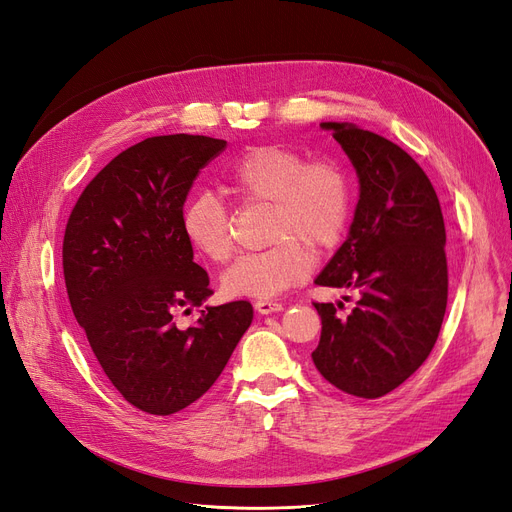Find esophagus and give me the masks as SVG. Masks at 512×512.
<instances>
[{
	"mask_svg": "<svg viewBox=\"0 0 512 512\" xmlns=\"http://www.w3.org/2000/svg\"><path fill=\"white\" fill-rule=\"evenodd\" d=\"M255 310L259 314H272V312H280L282 304H278V301H272V299H257L255 301Z\"/></svg>",
	"mask_w": 512,
	"mask_h": 512,
	"instance_id": "1",
	"label": "esophagus"
}]
</instances>
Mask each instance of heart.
<instances>
[{
  "label": "heart",
  "instance_id": "heart-1",
  "mask_svg": "<svg viewBox=\"0 0 512 512\" xmlns=\"http://www.w3.org/2000/svg\"><path fill=\"white\" fill-rule=\"evenodd\" d=\"M223 181L242 202L270 204L268 249L246 253L221 276L227 297L270 299L301 280L314 266V253L342 240L352 215V181L335 160H308L282 145L246 149L223 168ZM185 240L202 257L225 263L234 251L230 215L211 192H198L181 213Z\"/></svg>",
  "mask_w": 512,
  "mask_h": 512
}]
</instances>
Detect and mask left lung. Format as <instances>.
Here are the masks:
<instances>
[{"instance_id": "obj_1", "label": "left lung", "mask_w": 512, "mask_h": 512, "mask_svg": "<svg viewBox=\"0 0 512 512\" xmlns=\"http://www.w3.org/2000/svg\"><path fill=\"white\" fill-rule=\"evenodd\" d=\"M356 168L361 196L346 242L314 280L354 289L350 314L314 304L323 320L312 361L361 399L399 388L437 344L447 308L445 223L420 164L396 143L348 122H323Z\"/></svg>"}]
</instances>
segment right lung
Segmentation results:
<instances>
[{
  "label": "right lung",
  "instance_id": "obj_1",
  "mask_svg": "<svg viewBox=\"0 0 512 512\" xmlns=\"http://www.w3.org/2000/svg\"><path fill=\"white\" fill-rule=\"evenodd\" d=\"M225 145L164 135L124 149L86 185L65 227L73 316L109 382L151 415L198 401L253 320L249 301L206 306L187 329L173 320L213 295L183 236L181 213L198 173Z\"/></svg>",
  "mask_w": 512,
  "mask_h": 512
}]
</instances>
